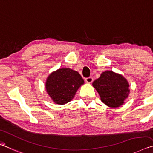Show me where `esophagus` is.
<instances>
[{"label": "esophagus", "mask_w": 153, "mask_h": 153, "mask_svg": "<svg viewBox=\"0 0 153 153\" xmlns=\"http://www.w3.org/2000/svg\"><path fill=\"white\" fill-rule=\"evenodd\" d=\"M93 81V78L92 76H89L87 77V78L85 79V81H86L87 83H91Z\"/></svg>", "instance_id": "obj_1"}]
</instances>
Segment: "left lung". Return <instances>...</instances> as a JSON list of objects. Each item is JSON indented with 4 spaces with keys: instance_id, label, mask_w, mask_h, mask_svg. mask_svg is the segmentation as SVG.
I'll use <instances>...</instances> for the list:
<instances>
[{
    "instance_id": "1",
    "label": "left lung",
    "mask_w": 153,
    "mask_h": 153,
    "mask_svg": "<svg viewBox=\"0 0 153 153\" xmlns=\"http://www.w3.org/2000/svg\"><path fill=\"white\" fill-rule=\"evenodd\" d=\"M93 86L102 102L111 108L122 105L130 92L129 85L124 76L110 71L103 72L100 78L93 81Z\"/></svg>"
}]
</instances>
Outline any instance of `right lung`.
<instances>
[{
	"label": "right lung",
	"mask_w": 153,
	"mask_h": 153,
	"mask_svg": "<svg viewBox=\"0 0 153 153\" xmlns=\"http://www.w3.org/2000/svg\"><path fill=\"white\" fill-rule=\"evenodd\" d=\"M84 80L78 72L62 68L52 72L48 77L45 89L56 103L63 105L71 101Z\"/></svg>",
	"instance_id": "add662e5"
}]
</instances>
